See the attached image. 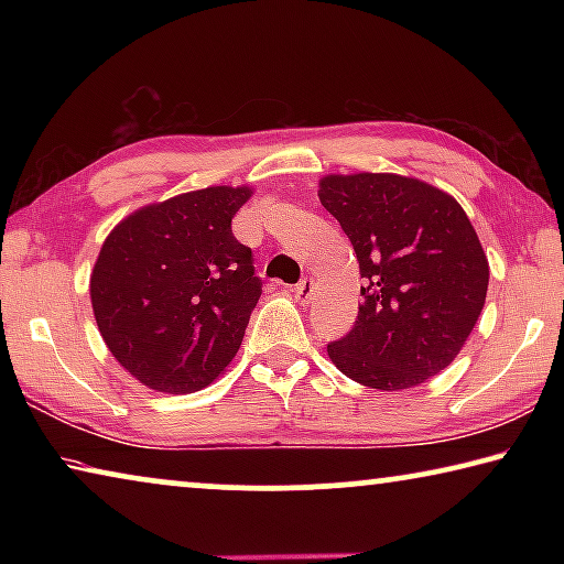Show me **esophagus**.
Returning a JSON list of instances; mask_svg holds the SVG:
<instances>
[{"label": "esophagus", "instance_id": "obj_1", "mask_svg": "<svg viewBox=\"0 0 564 564\" xmlns=\"http://www.w3.org/2000/svg\"><path fill=\"white\" fill-rule=\"evenodd\" d=\"M313 289H316V281H313V279H303V281L293 289L295 301L303 303V305H305V303H311V299H313Z\"/></svg>", "mask_w": 564, "mask_h": 564}]
</instances>
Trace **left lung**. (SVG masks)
<instances>
[{
	"mask_svg": "<svg viewBox=\"0 0 564 564\" xmlns=\"http://www.w3.org/2000/svg\"><path fill=\"white\" fill-rule=\"evenodd\" d=\"M318 198L350 238L360 269L356 326L328 346L343 376L408 390L463 350L488 295L490 265L451 194L400 174H328Z\"/></svg>",
	"mask_w": 564,
	"mask_h": 564,
	"instance_id": "left-lung-1",
	"label": "left lung"
}]
</instances>
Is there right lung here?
Here are the masks:
<instances>
[{"label":"right lung","mask_w":564,"mask_h":564,"mask_svg":"<svg viewBox=\"0 0 564 564\" xmlns=\"http://www.w3.org/2000/svg\"><path fill=\"white\" fill-rule=\"evenodd\" d=\"M251 186H208L141 206L111 228L89 295L104 343L156 393L212 386L241 348L261 299L231 218Z\"/></svg>","instance_id":"right-lung-1"}]
</instances>
